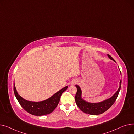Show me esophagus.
<instances>
[{"instance_id": "34e87169", "label": "esophagus", "mask_w": 134, "mask_h": 134, "mask_svg": "<svg viewBox=\"0 0 134 134\" xmlns=\"http://www.w3.org/2000/svg\"><path fill=\"white\" fill-rule=\"evenodd\" d=\"M75 83H76V82H75V81L73 82V85H74V84H75Z\"/></svg>"}]
</instances>
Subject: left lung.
<instances>
[{
	"label": "left lung",
	"instance_id": "8db88e82",
	"mask_svg": "<svg viewBox=\"0 0 134 134\" xmlns=\"http://www.w3.org/2000/svg\"><path fill=\"white\" fill-rule=\"evenodd\" d=\"M108 56L109 59L115 61V60L110 55L108 54ZM120 72L121 74V72L120 71ZM121 83L122 80H121L120 82H119V86L117 92L111 98L101 102L94 103H90L83 100L81 97L82 91L80 87L78 85H75V86L77 88V92L75 94V100L77 106L84 113L89 115H98L104 113V112L108 110L115 102L119 94V91L121 90Z\"/></svg>",
	"mask_w": 134,
	"mask_h": 134
}]
</instances>
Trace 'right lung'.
Returning <instances> with one entry per match:
<instances>
[{"instance_id": "add662e5", "label": "right lung", "mask_w": 134, "mask_h": 134, "mask_svg": "<svg viewBox=\"0 0 134 134\" xmlns=\"http://www.w3.org/2000/svg\"><path fill=\"white\" fill-rule=\"evenodd\" d=\"M68 88V86L63 87L48 99L41 102L28 101L21 97L17 92L15 83L13 91L20 105L26 111L32 115L43 116L51 114L58 106L62 93Z\"/></svg>"}]
</instances>
